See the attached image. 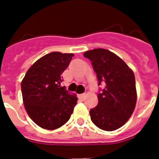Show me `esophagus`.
Segmentation results:
<instances>
[{
    "instance_id": "esophagus-1",
    "label": "esophagus",
    "mask_w": 159,
    "mask_h": 159,
    "mask_svg": "<svg viewBox=\"0 0 159 159\" xmlns=\"http://www.w3.org/2000/svg\"><path fill=\"white\" fill-rule=\"evenodd\" d=\"M79 96H80V98H81V99H83L84 96H85V93H83V94H80L79 95Z\"/></svg>"
}]
</instances>
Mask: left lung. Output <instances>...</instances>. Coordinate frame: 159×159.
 I'll use <instances>...</instances> for the list:
<instances>
[{
    "label": "left lung",
    "instance_id": "obj_1",
    "mask_svg": "<svg viewBox=\"0 0 159 159\" xmlns=\"http://www.w3.org/2000/svg\"><path fill=\"white\" fill-rule=\"evenodd\" d=\"M92 61L99 85L105 88L98 94L99 102L90 110L92 123L107 131L120 128L128 121L137 100L134 72L117 55L104 48L84 53Z\"/></svg>",
    "mask_w": 159,
    "mask_h": 159
}]
</instances>
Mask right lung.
<instances>
[{
	"label": "right lung",
	"instance_id": "right-lung-1",
	"mask_svg": "<svg viewBox=\"0 0 159 159\" xmlns=\"http://www.w3.org/2000/svg\"><path fill=\"white\" fill-rule=\"evenodd\" d=\"M74 54L53 52L36 60L21 81L25 108L41 128L55 130L69 120L78 98L60 84Z\"/></svg>",
	"mask_w": 159,
	"mask_h": 159
}]
</instances>
